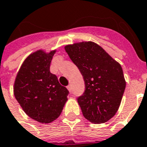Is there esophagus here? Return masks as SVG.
<instances>
[{
  "instance_id": "1",
  "label": "esophagus",
  "mask_w": 147,
  "mask_h": 147,
  "mask_svg": "<svg viewBox=\"0 0 147 147\" xmlns=\"http://www.w3.org/2000/svg\"><path fill=\"white\" fill-rule=\"evenodd\" d=\"M66 88H67V89L69 90V92H71V84H69V85H68V86L66 87Z\"/></svg>"
}]
</instances>
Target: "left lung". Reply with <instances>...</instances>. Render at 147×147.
Instances as JSON below:
<instances>
[{"label": "left lung", "instance_id": "left-lung-1", "mask_svg": "<svg viewBox=\"0 0 147 147\" xmlns=\"http://www.w3.org/2000/svg\"><path fill=\"white\" fill-rule=\"evenodd\" d=\"M65 50L84 78L85 90L78 98L83 115L92 123L107 122L117 113L125 92L121 66L92 41L66 45Z\"/></svg>", "mask_w": 147, "mask_h": 147}]
</instances>
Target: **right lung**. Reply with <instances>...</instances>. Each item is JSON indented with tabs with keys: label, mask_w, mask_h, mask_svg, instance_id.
I'll return each mask as SVG.
<instances>
[{
	"label": "right lung",
	"mask_w": 147,
	"mask_h": 147,
	"mask_svg": "<svg viewBox=\"0 0 147 147\" xmlns=\"http://www.w3.org/2000/svg\"><path fill=\"white\" fill-rule=\"evenodd\" d=\"M55 51L41 50L29 55L18 72L14 95L22 110L32 119L50 123L58 118L67 100L69 91L50 72Z\"/></svg>",
	"instance_id": "obj_1"
}]
</instances>
